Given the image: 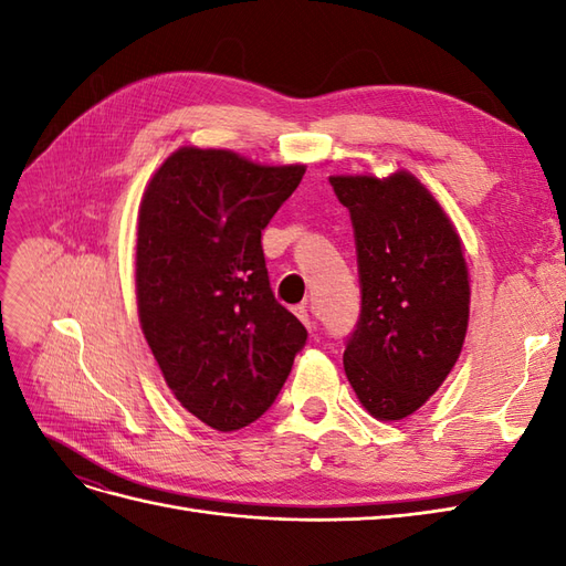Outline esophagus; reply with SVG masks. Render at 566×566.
<instances>
[{
    "mask_svg": "<svg viewBox=\"0 0 566 566\" xmlns=\"http://www.w3.org/2000/svg\"><path fill=\"white\" fill-rule=\"evenodd\" d=\"M295 314H297V318L306 325V328H316V318H314V314L310 312V306H304V304H300L297 310H295Z\"/></svg>",
    "mask_w": 566,
    "mask_h": 566,
    "instance_id": "obj_1",
    "label": "esophagus"
}]
</instances>
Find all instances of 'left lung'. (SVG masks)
<instances>
[{"mask_svg": "<svg viewBox=\"0 0 566 566\" xmlns=\"http://www.w3.org/2000/svg\"><path fill=\"white\" fill-rule=\"evenodd\" d=\"M352 214L361 318L345 349L356 399L375 420H403L449 378L470 321L462 241L441 202L406 169L333 175Z\"/></svg>", "mask_w": 566, "mask_h": 566, "instance_id": "1", "label": "left lung"}]
</instances>
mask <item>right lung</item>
Returning a JSON list of instances; mask_svg holds the SVG:
<instances>
[{"mask_svg":"<svg viewBox=\"0 0 566 566\" xmlns=\"http://www.w3.org/2000/svg\"><path fill=\"white\" fill-rule=\"evenodd\" d=\"M306 165H262L181 146L146 184L136 224V306L175 399L217 432L279 397L304 325L269 285L262 231Z\"/></svg>","mask_w":566,"mask_h":566,"instance_id":"1","label":"right lung"}]
</instances>
